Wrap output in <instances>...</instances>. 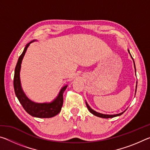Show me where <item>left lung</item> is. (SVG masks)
<instances>
[{"mask_svg":"<svg viewBox=\"0 0 150 150\" xmlns=\"http://www.w3.org/2000/svg\"><path fill=\"white\" fill-rule=\"evenodd\" d=\"M128 51V53L130 54V56L132 57V59L133 60V62H134V69H135V72L136 73V66H135V63H134V59L132 58V55L130 54V51ZM137 83H138V82H136V91H135V95H136V89H137ZM86 105H87V107L88 108V110H89V112L91 113H92L93 115H95L96 116H98V117H100V118H114V117H116V116H120L122 115V114L126 110V109L124 111H123L121 113H119V114H116V115H105V114H102V113H100V112H96L95 110H94L93 109L91 108L90 107V106L88 105V103H87V101H86Z\"/></svg>","mask_w":150,"mask_h":150,"instance_id":"left-lung-1","label":"left lung"}]
</instances>
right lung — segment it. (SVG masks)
<instances>
[{
  "label": "right lung",
  "instance_id": "1",
  "mask_svg": "<svg viewBox=\"0 0 150 150\" xmlns=\"http://www.w3.org/2000/svg\"><path fill=\"white\" fill-rule=\"evenodd\" d=\"M36 40H32L28 44L26 45L24 47L23 52L19 57L18 60L17 64L15 67L14 76V92L16 94V97L18 99L19 102L23 106L24 110H26L30 115L36 118H52L56 116L57 114L60 112L62 110V107L63 103V93L67 87V85L61 88L59 94L57 97L54 100L50 103H35L28 98V96L24 93L21 86L20 82V72L21 69V64L22 59H23L25 54H26L28 47H29L31 43L34 42Z\"/></svg>",
  "mask_w": 150,
  "mask_h": 150
}]
</instances>
